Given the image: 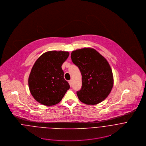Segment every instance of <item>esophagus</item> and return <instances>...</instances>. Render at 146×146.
<instances>
[{
  "instance_id": "1",
  "label": "esophagus",
  "mask_w": 146,
  "mask_h": 146,
  "mask_svg": "<svg viewBox=\"0 0 146 146\" xmlns=\"http://www.w3.org/2000/svg\"><path fill=\"white\" fill-rule=\"evenodd\" d=\"M68 83H69V84H70V86L71 87H72V81H69L68 82Z\"/></svg>"
}]
</instances>
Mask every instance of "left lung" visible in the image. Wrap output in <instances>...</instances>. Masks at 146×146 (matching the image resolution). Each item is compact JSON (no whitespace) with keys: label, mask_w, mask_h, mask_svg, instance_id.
Segmentation results:
<instances>
[{"label":"left lung","mask_w":146,"mask_h":146,"mask_svg":"<svg viewBox=\"0 0 146 146\" xmlns=\"http://www.w3.org/2000/svg\"><path fill=\"white\" fill-rule=\"evenodd\" d=\"M71 57L82 75V88L76 92L79 100L89 105L103 101L113 85L112 70L107 61L96 50L90 48L72 51Z\"/></svg>","instance_id":"left-lung-1"}]
</instances>
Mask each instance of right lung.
I'll list each match as a JSON object with an SVG mask.
<instances>
[{
    "instance_id": "1",
    "label": "right lung",
    "mask_w": 146,
    "mask_h": 146,
    "mask_svg": "<svg viewBox=\"0 0 146 146\" xmlns=\"http://www.w3.org/2000/svg\"><path fill=\"white\" fill-rule=\"evenodd\" d=\"M68 56V52L49 51L34 63L28 83L31 94L39 103L49 106L57 104L70 89L61 67Z\"/></svg>"
}]
</instances>
